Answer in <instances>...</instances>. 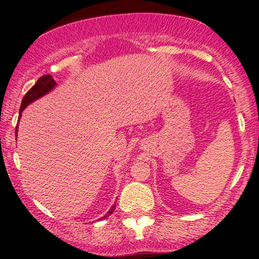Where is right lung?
I'll return each mask as SVG.
<instances>
[{"mask_svg": "<svg viewBox=\"0 0 259 259\" xmlns=\"http://www.w3.org/2000/svg\"><path fill=\"white\" fill-rule=\"evenodd\" d=\"M57 86V82L55 81V79L52 78V75H44L41 76L40 79L37 80V82L35 84L32 88L29 90L28 92L25 94L24 99L22 101V105H20V112H19V115H22V112L24 111V109L28 107L30 103L34 102V101H36L38 99H41V97L45 96V95H47L49 92H51L53 89ZM18 132V125H17V129H16V134ZM115 209V204H113L111 207V209L108 210V212L106 213L105 217H102V218H100L99 221H102L103 218H106V217L111 215L113 212H114Z\"/></svg>", "mask_w": 259, "mask_h": 259, "instance_id": "1", "label": "right lung"}]
</instances>
